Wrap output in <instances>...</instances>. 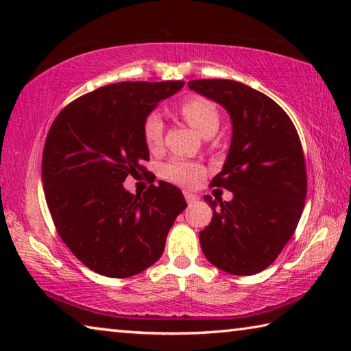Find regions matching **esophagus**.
Listing matches in <instances>:
<instances>
[{"label": "esophagus", "mask_w": 351, "mask_h": 351, "mask_svg": "<svg viewBox=\"0 0 351 351\" xmlns=\"http://www.w3.org/2000/svg\"><path fill=\"white\" fill-rule=\"evenodd\" d=\"M184 197H186V201H187L189 204L197 203V201L199 199L198 195H195V193H192V192H184Z\"/></svg>", "instance_id": "1"}]
</instances>
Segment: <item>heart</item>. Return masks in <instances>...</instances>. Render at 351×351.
Masks as SVG:
<instances>
[{
    "instance_id": "heart-1",
    "label": "heart",
    "mask_w": 351,
    "mask_h": 351,
    "mask_svg": "<svg viewBox=\"0 0 351 351\" xmlns=\"http://www.w3.org/2000/svg\"><path fill=\"white\" fill-rule=\"evenodd\" d=\"M181 114L197 132L210 138L217 133L219 127V111L217 105L204 97H193L186 100L181 105ZM164 133L162 119L156 112L148 114L144 122V141L148 148H156L161 145ZM162 176L180 186H193L204 176V169L199 164L186 161V159L175 158L162 167Z\"/></svg>"
}]
</instances>
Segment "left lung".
Masks as SVG:
<instances>
[{
  "label": "left lung",
  "instance_id": "1",
  "mask_svg": "<svg viewBox=\"0 0 351 351\" xmlns=\"http://www.w3.org/2000/svg\"><path fill=\"white\" fill-rule=\"evenodd\" d=\"M189 88L229 112L232 139L223 170L206 195L213 215L199 232L206 258L234 276H252L277 258L293 237L306 198V169L294 123L274 100L235 80H190Z\"/></svg>",
  "mask_w": 351,
  "mask_h": 351
}]
</instances>
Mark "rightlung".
Here are the masks:
<instances>
[{
  "mask_svg": "<svg viewBox=\"0 0 351 351\" xmlns=\"http://www.w3.org/2000/svg\"><path fill=\"white\" fill-rule=\"evenodd\" d=\"M182 80L121 82L64 106L47 133L41 161L45 197L58 235L83 265L125 278L156 263L182 192L159 181L133 195L127 176L147 173L144 122Z\"/></svg>",
  "mask_w": 351,
  "mask_h": 351,
  "instance_id": "right-lung-1",
  "label": "right lung"
}]
</instances>
